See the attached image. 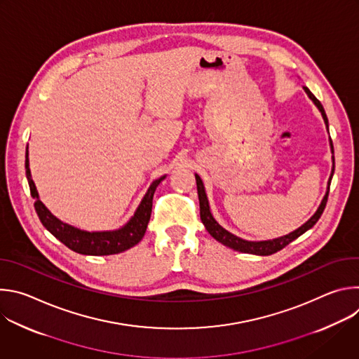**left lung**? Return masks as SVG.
Wrapping results in <instances>:
<instances>
[{"mask_svg":"<svg viewBox=\"0 0 359 359\" xmlns=\"http://www.w3.org/2000/svg\"><path fill=\"white\" fill-rule=\"evenodd\" d=\"M304 90L305 93L309 95V97L314 102V105L318 108V111L321 112L323 115V119L325 122V126H327V130H328V118L325 115V111L321 105V102L311 93V90L304 86ZM330 144H331V151L334 153V146H332V140L330 137ZM334 169H335V161H334V156H332V172H331V176H330V180H328V190L320 204V208L317 209V212L314 213V216L309 220L305 222L301 227H298L297 230L283 236V237H277V238H273V240H263V241H248V240H243L234 234H231L230 231H227L226 229H223L213 217L212 212H210V206H209V200H208V194H206V190H204V186H203V182L200 179L198 175H194L196 176V184H197V194H198V203H200V219H201V223L204 224V227H206V230L210 233L212 237H215L219 243L236 250V251H240V252H248V254H255V255H270V254H274L280 250H283L285 245H288L291 241H294L295 238H298L301 234H304L306 230H310L317 222L318 219L321 217L324 209H325V204H327V198H328V193H330V184H331V179H332V175H334Z\"/></svg>","mask_w":359,"mask_h":359,"instance_id":"8db88e82","label":"left lung"}]
</instances>
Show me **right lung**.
<instances>
[{
    "label": "right lung",
    "mask_w": 359,
    "mask_h": 359,
    "mask_svg": "<svg viewBox=\"0 0 359 359\" xmlns=\"http://www.w3.org/2000/svg\"><path fill=\"white\" fill-rule=\"evenodd\" d=\"M25 169H27V179L31 190V196L35 198V210L36 215L43 224V227L55 236L61 243H64L68 248H71L75 252L83 254V255H111V254H119L122 251L129 250L130 247L136 245L144 236L147 223L150 220L151 213V204H153V194H155L156 187L159 183L166 177L162 176L158 180L153 182L144 197L142 198L140 204L137 206L135 215L130 217V220L122 226L118 230L111 231H85L79 230L71 224H67L57 219L53 213H50L45 204L39 200L35 183L31 177L29 170V161H28V147L25 153Z\"/></svg>",
    "instance_id": "right-lung-1"
}]
</instances>
